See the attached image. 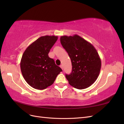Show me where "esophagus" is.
Listing matches in <instances>:
<instances>
[{
	"label": "esophagus",
	"instance_id": "obj_1",
	"mask_svg": "<svg viewBox=\"0 0 124 124\" xmlns=\"http://www.w3.org/2000/svg\"><path fill=\"white\" fill-rule=\"evenodd\" d=\"M60 67H61V68L62 69H63V66H62V65H61V66H60Z\"/></svg>",
	"mask_w": 124,
	"mask_h": 124
}]
</instances>
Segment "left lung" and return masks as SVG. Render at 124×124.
<instances>
[{
	"label": "left lung",
	"instance_id": "obj_1",
	"mask_svg": "<svg viewBox=\"0 0 124 124\" xmlns=\"http://www.w3.org/2000/svg\"><path fill=\"white\" fill-rule=\"evenodd\" d=\"M60 41L72 63V72L66 74L69 84L78 89L89 87L97 79L101 69V59L96 49L78 35L61 36Z\"/></svg>",
	"mask_w": 124,
	"mask_h": 124
}]
</instances>
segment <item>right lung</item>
Wrapping results in <instances>:
<instances>
[{
	"instance_id": "1",
	"label": "right lung",
	"mask_w": 124,
	"mask_h": 124,
	"mask_svg": "<svg viewBox=\"0 0 124 124\" xmlns=\"http://www.w3.org/2000/svg\"><path fill=\"white\" fill-rule=\"evenodd\" d=\"M58 39L55 36L41 37L27 47L20 62L22 75L32 87L42 90L53 84L62 71L53 59L48 57L51 48Z\"/></svg>"
}]
</instances>
